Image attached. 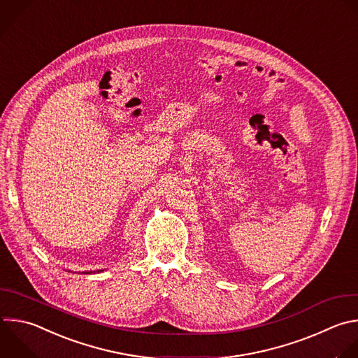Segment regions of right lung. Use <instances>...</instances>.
I'll return each mask as SVG.
<instances>
[{
    "label": "right lung",
    "mask_w": 358,
    "mask_h": 358,
    "mask_svg": "<svg viewBox=\"0 0 358 358\" xmlns=\"http://www.w3.org/2000/svg\"><path fill=\"white\" fill-rule=\"evenodd\" d=\"M91 273H92V271H91ZM98 273H99V270H98ZM87 274H88V273H87Z\"/></svg>",
    "instance_id": "obj_1"
}]
</instances>
